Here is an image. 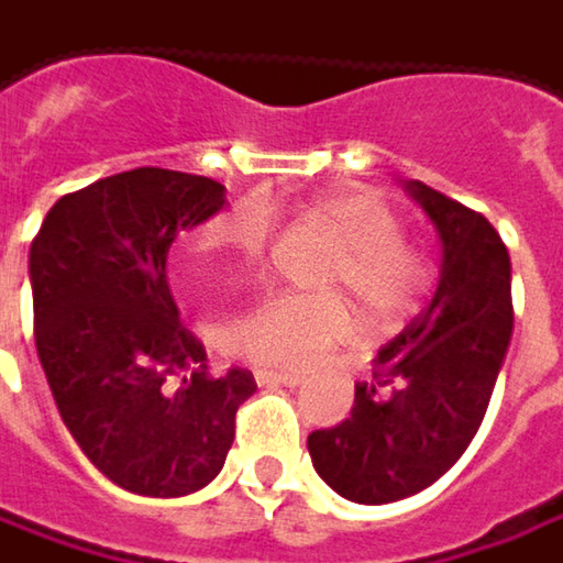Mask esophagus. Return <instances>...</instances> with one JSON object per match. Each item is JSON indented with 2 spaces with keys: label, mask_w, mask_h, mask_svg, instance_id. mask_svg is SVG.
Wrapping results in <instances>:
<instances>
[{
  "label": "esophagus",
  "mask_w": 563,
  "mask_h": 563,
  "mask_svg": "<svg viewBox=\"0 0 563 563\" xmlns=\"http://www.w3.org/2000/svg\"><path fill=\"white\" fill-rule=\"evenodd\" d=\"M255 380L261 387H299L302 384V375L299 372H274V368H257L255 372Z\"/></svg>",
  "instance_id": "34e87169"
}]
</instances>
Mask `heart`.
I'll return each instance as SVG.
<instances>
[{"instance_id":"b5f03b06","label":"heart","mask_w":563,"mask_h":563,"mask_svg":"<svg viewBox=\"0 0 563 563\" xmlns=\"http://www.w3.org/2000/svg\"><path fill=\"white\" fill-rule=\"evenodd\" d=\"M340 249L324 283L355 296L375 324H394L426 302L438 286V261L406 239L404 217L372 188H333L306 205ZM274 235V210L264 198H242L217 213L198 235V249L230 267H255ZM355 318L336 292L277 289L242 308L223 328V346L261 368H308L353 336Z\"/></svg>"}]
</instances>
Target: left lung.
<instances>
[{
	"instance_id": "left-lung-1",
	"label": "left lung",
	"mask_w": 563,
	"mask_h": 563,
	"mask_svg": "<svg viewBox=\"0 0 563 563\" xmlns=\"http://www.w3.org/2000/svg\"><path fill=\"white\" fill-rule=\"evenodd\" d=\"M409 191L444 245L434 299L372 358L350 419L308 434L318 476L355 504L409 498L463 456L514 330L510 255L498 230L419 179Z\"/></svg>"
}]
</instances>
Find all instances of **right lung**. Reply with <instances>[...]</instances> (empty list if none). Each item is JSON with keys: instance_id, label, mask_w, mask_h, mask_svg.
I'll return each instance as SVG.
<instances>
[{"instance_id": "right-lung-1", "label": "right lung", "mask_w": 563, "mask_h": 563, "mask_svg": "<svg viewBox=\"0 0 563 563\" xmlns=\"http://www.w3.org/2000/svg\"><path fill=\"white\" fill-rule=\"evenodd\" d=\"M223 208L208 176L137 166L62 195L31 242L34 343L87 460L147 498H183L223 470L249 368L208 372L166 286L173 239Z\"/></svg>"}]
</instances>
